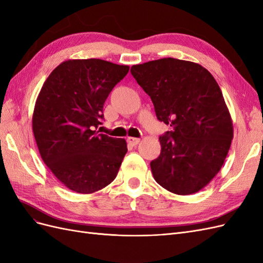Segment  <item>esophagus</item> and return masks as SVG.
<instances>
[{
    "instance_id": "esophagus-1",
    "label": "esophagus",
    "mask_w": 263,
    "mask_h": 263,
    "mask_svg": "<svg viewBox=\"0 0 263 263\" xmlns=\"http://www.w3.org/2000/svg\"><path fill=\"white\" fill-rule=\"evenodd\" d=\"M127 142H128L130 146H136L140 142V139L135 138V137H128V138H127Z\"/></svg>"
}]
</instances>
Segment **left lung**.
<instances>
[{
  "label": "left lung",
  "mask_w": 263,
  "mask_h": 263,
  "mask_svg": "<svg viewBox=\"0 0 263 263\" xmlns=\"http://www.w3.org/2000/svg\"><path fill=\"white\" fill-rule=\"evenodd\" d=\"M130 72L157 118L172 127L159 138L160 156L150 162L155 180L178 195L198 192L220 170L234 137L219 85L201 65L174 58L133 66Z\"/></svg>",
  "instance_id": "8db88e82"
}]
</instances>
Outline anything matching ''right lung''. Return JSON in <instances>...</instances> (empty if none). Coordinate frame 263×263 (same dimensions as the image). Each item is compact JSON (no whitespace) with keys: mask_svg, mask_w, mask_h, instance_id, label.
I'll return each mask as SVG.
<instances>
[{"mask_svg":"<svg viewBox=\"0 0 263 263\" xmlns=\"http://www.w3.org/2000/svg\"><path fill=\"white\" fill-rule=\"evenodd\" d=\"M128 66L101 59L63 61L47 78L33 114L39 154L53 176L77 193L90 194L116 178L126 140L98 134L103 106Z\"/></svg>","mask_w":263,"mask_h":263,"instance_id":"obj_1","label":"right lung"}]
</instances>
